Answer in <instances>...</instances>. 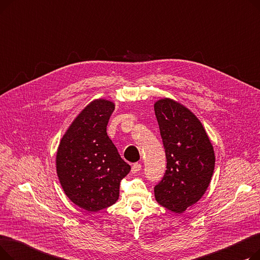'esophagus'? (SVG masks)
<instances>
[{"label": "esophagus", "instance_id": "34e87169", "mask_svg": "<svg viewBox=\"0 0 260 260\" xmlns=\"http://www.w3.org/2000/svg\"><path fill=\"white\" fill-rule=\"evenodd\" d=\"M141 165L140 163H135V165H133V167H132V173L133 174H136V173H138L139 171H141Z\"/></svg>", "mask_w": 260, "mask_h": 260}]
</instances>
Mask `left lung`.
I'll return each instance as SVG.
<instances>
[{
	"mask_svg": "<svg viewBox=\"0 0 260 260\" xmlns=\"http://www.w3.org/2000/svg\"><path fill=\"white\" fill-rule=\"evenodd\" d=\"M167 155V171L155 186L160 206L181 214L208 189L215 169L213 144L202 123L189 109L171 98L154 104Z\"/></svg>",
	"mask_w": 260,
	"mask_h": 260,
	"instance_id": "1",
	"label": "left lung"
}]
</instances>
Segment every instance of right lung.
I'll return each mask as SVG.
<instances>
[{"instance_id": "add662e5", "label": "right lung", "mask_w": 260, "mask_h": 260, "mask_svg": "<svg viewBox=\"0 0 260 260\" xmlns=\"http://www.w3.org/2000/svg\"><path fill=\"white\" fill-rule=\"evenodd\" d=\"M114 109L111 100L89 102L74 119L57 149L56 170L64 193L87 212L97 213L115 204L120 182L131 171L106 133Z\"/></svg>"}]
</instances>
